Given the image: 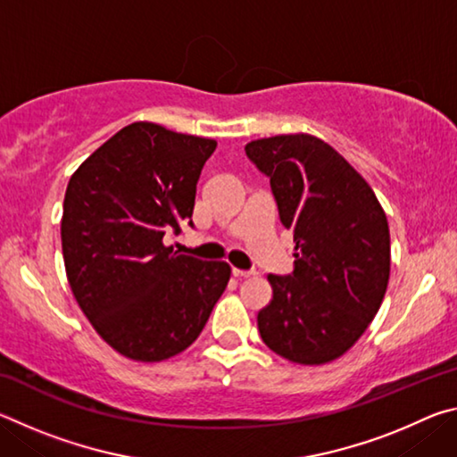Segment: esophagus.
<instances>
[{
  "instance_id": "1",
  "label": "esophagus",
  "mask_w": 457,
  "mask_h": 457,
  "mask_svg": "<svg viewBox=\"0 0 457 457\" xmlns=\"http://www.w3.org/2000/svg\"><path fill=\"white\" fill-rule=\"evenodd\" d=\"M231 274H234V278H253V276H256L253 270H237V268L231 270Z\"/></svg>"
}]
</instances>
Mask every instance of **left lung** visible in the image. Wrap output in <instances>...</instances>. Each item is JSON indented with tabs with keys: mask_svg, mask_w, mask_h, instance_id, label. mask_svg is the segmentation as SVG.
<instances>
[{
	"mask_svg": "<svg viewBox=\"0 0 457 457\" xmlns=\"http://www.w3.org/2000/svg\"><path fill=\"white\" fill-rule=\"evenodd\" d=\"M245 154L270 177L278 215L294 234V272L268 276L258 312L270 351L324 365L351 349L383 303L391 270L389 223L370 185L322 138H258Z\"/></svg>",
	"mask_w": 457,
	"mask_h": 457,
	"instance_id": "8db88e82",
	"label": "left lung"
}]
</instances>
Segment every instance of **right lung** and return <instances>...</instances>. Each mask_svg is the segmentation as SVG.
<instances>
[{"label": "right lung", "mask_w": 457, "mask_h": 457, "mask_svg": "<svg viewBox=\"0 0 457 457\" xmlns=\"http://www.w3.org/2000/svg\"><path fill=\"white\" fill-rule=\"evenodd\" d=\"M215 146L213 138L138 120L100 145L68 181L60 223L68 284L100 338L122 357L159 362L183 353L229 282L226 262L163 244L191 220Z\"/></svg>", "instance_id": "right-lung-1"}]
</instances>
